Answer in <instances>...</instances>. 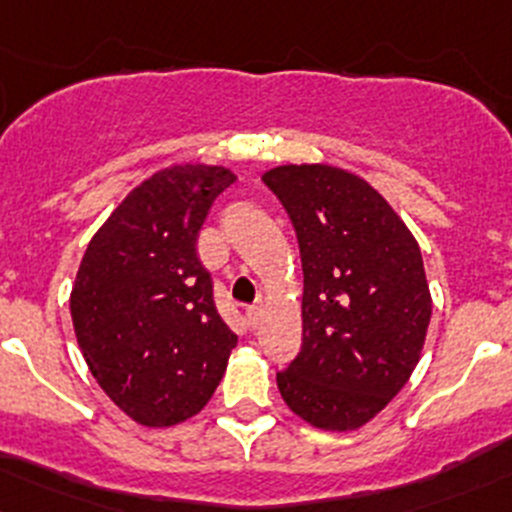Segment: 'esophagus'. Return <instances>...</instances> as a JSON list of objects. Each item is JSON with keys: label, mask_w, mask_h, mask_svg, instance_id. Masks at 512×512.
Masks as SVG:
<instances>
[{"label": "esophagus", "mask_w": 512, "mask_h": 512, "mask_svg": "<svg viewBox=\"0 0 512 512\" xmlns=\"http://www.w3.org/2000/svg\"><path fill=\"white\" fill-rule=\"evenodd\" d=\"M261 313H263V303L249 305V308H246V320H249L251 328H256L258 320H261Z\"/></svg>", "instance_id": "1"}]
</instances>
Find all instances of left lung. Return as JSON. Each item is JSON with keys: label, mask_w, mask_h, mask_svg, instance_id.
Returning a JSON list of instances; mask_svg holds the SVG:
<instances>
[{"label": "left lung", "mask_w": 512, "mask_h": 512, "mask_svg": "<svg viewBox=\"0 0 512 512\" xmlns=\"http://www.w3.org/2000/svg\"><path fill=\"white\" fill-rule=\"evenodd\" d=\"M263 182L303 263V345L276 374L281 397L318 429H360L421 357L431 295L419 244L377 189L340 167L283 165Z\"/></svg>", "instance_id": "obj_1"}]
</instances>
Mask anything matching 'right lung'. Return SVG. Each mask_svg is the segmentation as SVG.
Returning a JSON list of instances; mask_svg holds the SVG:
<instances>
[{
	"instance_id": "obj_1",
	"label": "right lung",
	"mask_w": 512,
	"mask_h": 512,
	"mask_svg": "<svg viewBox=\"0 0 512 512\" xmlns=\"http://www.w3.org/2000/svg\"><path fill=\"white\" fill-rule=\"evenodd\" d=\"M234 182L226 167H167L120 202L83 254L73 330L103 392L138 424L197 414L236 347L197 256L199 229Z\"/></svg>"
}]
</instances>
